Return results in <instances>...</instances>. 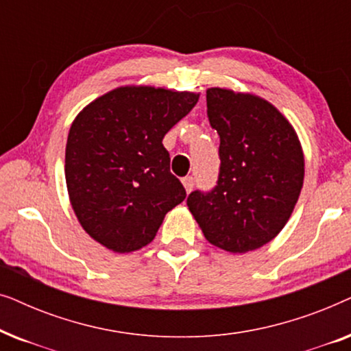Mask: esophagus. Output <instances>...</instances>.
Instances as JSON below:
<instances>
[{
    "label": "esophagus",
    "mask_w": 351,
    "mask_h": 351,
    "mask_svg": "<svg viewBox=\"0 0 351 351\" xmlns=\"http://www.w3.org/2000/svg\"><path fill=\"white\" fill-rule=\"evenodd\" d=\"M182 184H184L186 193H190V191L193 190V186H195V179L191 176H186V177H184V179H182Z\"/></svg>",
    "instance_id": "esophagus-1"
}]
</instances>
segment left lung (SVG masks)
Returning a JSON list of instances; mask_svg holds the SVG:
<instances>
[{"label": "left lung", "instance_id": "1", "mask_svg": "<svg viewBox=\"0 0 351 351\" xmlns=\"http://www.w3.org/2000/svg\"><path fill=\"white\" fill-rule=\"evenodd\" d=\"M210 128L219 134L213 190L191 191L186 206L214 246L233 254L271 241L289 220L304 185V153L294 128L267 100L206 90Z\"/></svg>", "mask_w": 351, "mask_h": 351}]
</instances>
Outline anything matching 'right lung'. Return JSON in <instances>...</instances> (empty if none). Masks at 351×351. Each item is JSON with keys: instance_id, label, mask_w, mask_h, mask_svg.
<instances>
[{"instance_id": "1", "label": "right lung", "mask_w": 351, "mask_h": 351, "mask_svg": "<svg viewBox=\"0 0 351 351\" xmlns=\"http://www.w3.org/2000/svg\"><path fill=\"white\" fill-rule=\"evenodd\" d=\"M198 94L126 86L89 104L71 124L65 180L90 238L114 252L137 251L185 199L162 138L190 113Z\"/></svg>"}]
</instances>
